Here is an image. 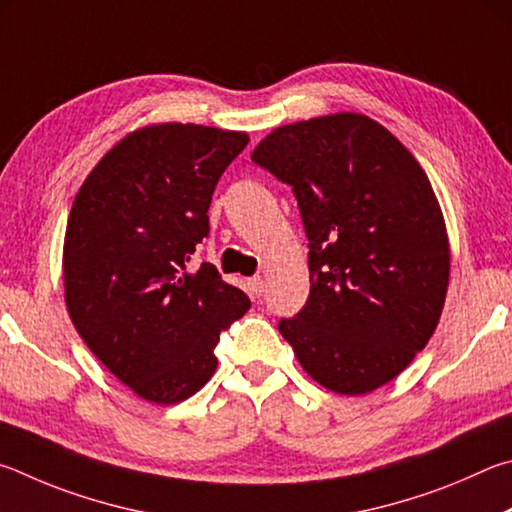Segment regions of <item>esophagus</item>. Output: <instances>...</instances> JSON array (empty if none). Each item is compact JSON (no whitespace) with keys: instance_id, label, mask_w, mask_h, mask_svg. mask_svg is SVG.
Returning a JSON list of instances; mask_svg holds the SVG:
<instances>
[{"instance_id":"34e87169","label":"esophagus","mask_w":512,"mask_h":512,"mask_svg":"<svg viewBox=\"0 0 512 512\" xmlns=\"http://www.w3.org/2000/svg\"><path fill=\"white\" fill-rule=\"evenodd\" d=\"M247 285H249L251 294H256V297H261V294L265 292V281H263V276H254V279H249V281H247Z\"/></svg>"}]
</instances>
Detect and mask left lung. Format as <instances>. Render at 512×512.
<instances>
[{
    "label": "left lung",
    "instance_id": "left-lung-1",
    "mask_svg": "<svg viewBox=\"0 0 512 512\" xmlns=\"http://www.w3.org/2000/svg\"><path fill=\"white\" fill-rule=\"evenodd\" d=\"M251 161L292 188L308 236L310 297L279 321L303 371L344 396L391 382L434 335L450 281L425 170L353 112L276 128Z\"/></svg>",
    "mask_w": 512,
    "mask_h": 512
}]
</instances>
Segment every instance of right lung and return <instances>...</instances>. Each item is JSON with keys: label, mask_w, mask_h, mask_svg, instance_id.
<instances>
[{"label": "right lung", "mask_w": 512, "mask_h": 512, "mask_svg": "<svg viewBox=\"0 0 512 512\" xmlns=\"http://www.w3.org/2000/svg\"><path fill=\"white\" fill-rule=\"evenodd\" d=\"M249 137L195 123L137 130L107 152L71 206L62 272L78 335L148 402L175 405L211 380L220 333L249 310L215 265L188 263L209 236L215 184Z\"/></svg>", "instance_id": "right-lung-1"}]
</instances>
